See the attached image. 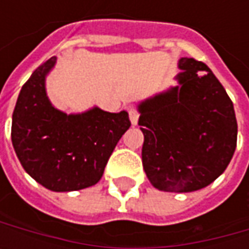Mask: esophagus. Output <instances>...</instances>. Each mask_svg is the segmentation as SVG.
<instances>
[{
	"instance_id": "34e87169",
	"label": "esophagus",
	"mask_w": 249,
	"mask_h": 249,
	"mask_svg": "<svg viewBox=\"0 0 249 249\" xmlns=\"http://www.w3.org/2000/svg\"><path fill=\"white\" fill-rule=\"evenodd\" d=\"M129 118H130V122H131V124H133V126H136V124H137V122H139V112H137V109L130 108Z\"/></svg>"
}]
</instances>
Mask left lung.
Returning <instances> with one entry per match:
<instances>
[{"mask_svg": "<svg viewBox=\"0 0 249 249\" xmlns=\"http://www.w3.org/2000/svg\"><path fill=\"white\" fill-rule=\"evenodd\" d=\"M178 86L139 105L142 166L167 193L209 186L226 170L237 145L234 107L205 63L178 61Z\"/></svg>", "mask_w": 249, "mask_h": 249, "instance_id": "1", "label": "left lung"}]
</instances>
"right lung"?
Returning <instances> with one entry per match:
<instances>
[{
    "instance_id": "right-lung-1",
    "label": "right lung",
    "mask_w": 249,
    "mask_h": 249,
    "mask_svg": "<svg viewBox=\"0 0 249 249\" xmlns=\"http://www.w3.org/2000/svg\"><path fill=\"white\" fill-rule=\"evenodd\" d=\"M53 56L24 83L12 115L11 137L23 169L37 183L58 193L94 186L104 175L120 137L131 126L129 113L100 108L66 115L45 92Z\"/></svg>"
}]
</instances>
